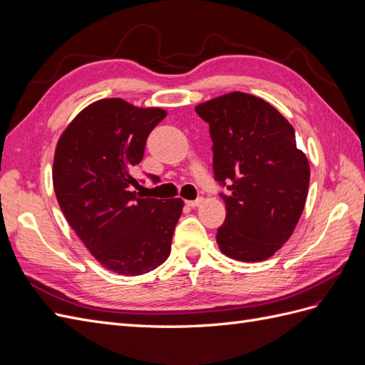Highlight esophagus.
I'll return each instance as SVG.
<instances>
[{
  "label": "esophagus",
  "mask_w": 365,
  "mask_h": 365,
  "mask_svg": "<svg viewBox=\"0 0 365 365\" xmlns=\"http://www.w3.org/2000/svg\"><path fill=\"white\" fill-rule=\"evenodd\" d=\"M185 204L189 205V207H192V208H195V207H197L200 204H202V197H197V200H195V201H185Z\"/></svg>",
  "instance_id": "34e87169"
}]
</instances>
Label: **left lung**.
<instances>
[{"instance_id": "left-lung-1", "label": "left lung", "mask_w": 365, "mask_h": 365, "mask_svg": "<svg viewBox=\"0 0 365 365\" xmlns=\"http://www.w3.org/2000/svg\"><path fill=\"white\" fill-rule=\"evenodd\" d=\"M210 126L215 180L227 216L216 242L225 256L262 262L279 251L300 220L311 169L295 130L277 109L247 93H228L195 108Z\"/></svg>"}]
</instances>
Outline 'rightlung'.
Listing matches in <instances>:
<instances>
[{
	"mask_svg": "<svg viewBox=\"0 0 365 365\" xmlns=\"http://www.w3.org/2000/svg\"><path fill=\"white\" fill-rule=\"evenodd\" d=\"M165 115L161 108L102 98L74 117L54 152L53 185L65 219L94 259L118 275L146 274L168 260L182 213L180 197L132 190L138 187L132 170Z\"/></svg>",
	"mask_w": 365,
	"mask_h": 365,
	"instance_id": "obj_1",
	"label": "right lung"
}]
</instances>
